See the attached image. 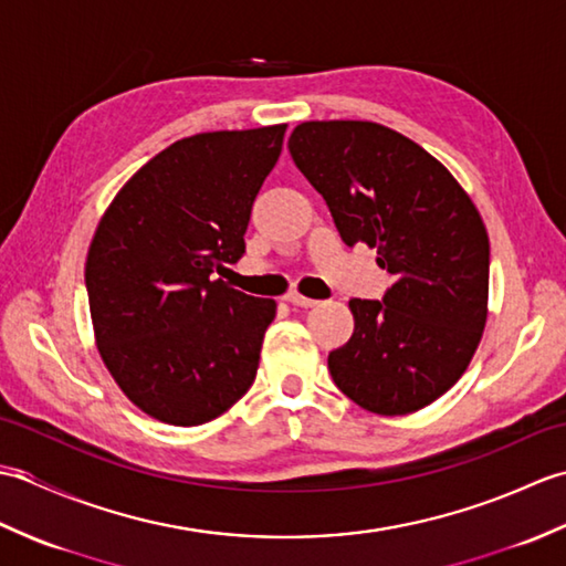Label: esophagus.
Returning <instances> with one entry per match:
<instances>
[{
	"instance_id": "esophagus-1",
	"label": "esophagus",
	"mask_w": 566,
	"mask_h": 566,
	"mask_svg": "<svg viewBox=\"0 0 566 566\" xmlns=\"http://www.w3.org/2000/svg\"><path fill=\"white\" fill-rule=\"evenodd\" d=\"M284 302H286V304H292V306H302V308H311V306H316V304H318L316 298H308V296L298 294V292L284 294Z\"/></svg>"
}]
</instances>
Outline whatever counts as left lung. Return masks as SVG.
<instances>
[{"label":"left lung","instance_id":"1","mask_svg":"<svg viewBox=\"0 0 566 566\" xmlns=\"http://www.w3.org/2000/svg\"><path fill=\"white\" fill-rule=\"evenodd\" d=\"M290 153L326 199L345 245L377 250L381 302L350 298L353 338L328 355L369 413L420 411L464 375L489 314V235L448 167L375 122H304Z\"/></svg>","mask_w":566,"mask_h":566}]
</instances>
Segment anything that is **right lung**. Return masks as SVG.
<instances>
[{
  "label": "right lung",
  "mask_w": 566,
  "mask_h": 566,
  "mask_svg": "<svg viewBox=\"0 0 566 566\" xmlns=\"http://www.w3.org/2000/svg\"><path fill=\"white\" fill-rule=\"evenodd\" d=\"M286 124L172 143L118 189L84 264L94 340L143 413L201 426L255 381L274 298L213 280L245 252Z\"/></svg>",
  "instance_id": "add662e5"
}]
</instances>
